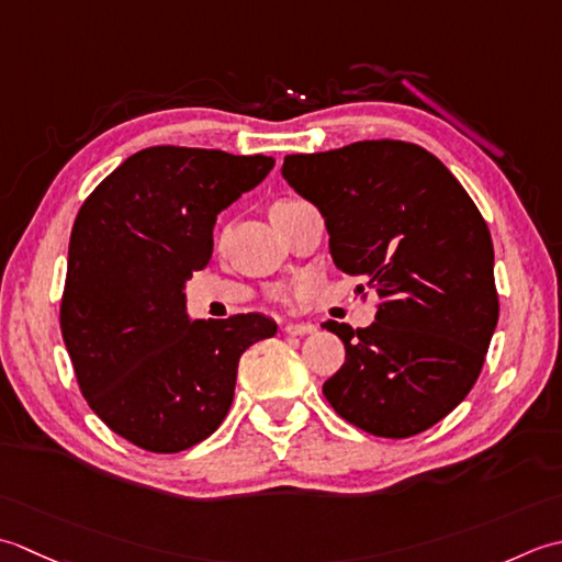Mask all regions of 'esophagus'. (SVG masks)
<instances>
[{
  "label": "esophagus",
  "instance_id": "1",
  "mask_svg": "<svg viewBox=\"0 0 562 562\" xmlns=\"http://www.w3.org/2000/svg\"><path fill=\"white\" fill-rule=\"evenodd\" d=\"M283 329H285V335H293V337L315 335V331H317V327L313 323H289Z\"/></svg>",
  "mask_w": 562,
  "mask_h": 562
}]
</instances>
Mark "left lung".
Wrapping results in <instances>:
<instances>
[{"label": "left lung", "instance_id": "obj_1", "mask_svg": "<svg viewBox=\"0 0 562 562\" xmlns=\"http://www.w3.org/2000/svg\"><path fill=\"white\" fill-rule=\"evenodd\" d=\"M281 175L323 213L337 269L383 297L371 327L323 325L347 349L329 405L385 439L434 427L471 393L497 327L483 215L441 159L403 140L289 155Z\"/></svg>", "mask_w": 562, "mask_h": 562}]
</instances>
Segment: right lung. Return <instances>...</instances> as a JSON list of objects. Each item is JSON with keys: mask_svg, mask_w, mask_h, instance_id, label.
<instances>
[{"mask_svg": "<svg viewBox=\"0 0 562 562\" xmlns=\"http://www.w3.org/2000/svg\"><path fill=\"white\" fill-rule=\"evenodd\" d=\"M271 169L267 155L147 147L77 213L63 339L89 407L145 451L177 453L209 439L233 405L239 357L277 335L259 313L191 319L184 293L211 261L217 213Z\"/></svg>", "mask_w": 562, "mask_h": 562, "instance_id": "right-lung-1", "label": "right lung"}]
</instances>
